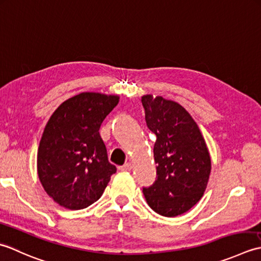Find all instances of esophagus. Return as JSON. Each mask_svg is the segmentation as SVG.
Masks as SVG:
<instances>
[{
    "label": "esophagus",
    "mask_w": 261,
    "mask_h": 261,
    "mask_svg": "<svg viewBox=\"0 0 261 261\" xmlns=\"http://www.w3.org/2000/svg\"><path fill=\"white\" fill-rule=\"evenodd\" d=\"M119 169H120V171H130L132 164L130 163H125L124 166H121Z\"/></svg>",
    "instance_id": "1"
}]
</instances>
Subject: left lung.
<instances>
[{
  "mask_svg": "<svg viewBox=\"0 0 261 261\" xmlns=\"http://www.w3.org/2000/svg\"><path fill=\"white\" fill-rule=\"evenodd\" d=\"M148 129L156 135L154 161L156 180L143 188L148 206L173 217L196 205L211 173V156L203 135L182 106L152 94L142 97Z\"/></svg>",
  "mask_w": 261,
  "mask_h": 261,
  "instance_id": "obj_1",
  "label": "left lung"
}]
</instances>
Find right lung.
Here are the masks:
<instances>
[{"mask_svg": "<svg viewBox=\"0 0 261 261\" xmlns=\"http://www.w3.org/2000/svg\"><path fill=\"white\" fill-rule=\"evenodd\" d=\"M118 101V95L82 92L50 116L39 143L37 171L58 205L83 210L103 194L117 169L108 161L99 129Z\"/></svg>", "mask_w": 261, "mask_h": 261, "instance_id": "add662e5", "label": "right lung"}]
</instances>
